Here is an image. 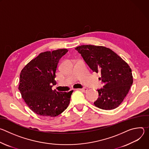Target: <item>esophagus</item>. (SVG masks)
<instances>
[{
    "instance_id": "34e87169",
    "label": "esophagus",
    "mask_w": 149,
    "mask_h": 149,
    "mask_svg": "<svg viewBox=\"0 0 149 149\" xmlns=\"http://www.w3.org/2000/svg\"><path fill=\"white\" fill-rule=\"evenodd\" d=\"M80 90H82V91H84V92H87V91H88V88H86V87H84L83 88H81V89H80Z\"/></svg>"
}]
</instances>
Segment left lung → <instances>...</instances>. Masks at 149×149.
I'll list each match as a JSON object with an SVG mask.
<instances>
[{
	"label": "left lung",
	"mask_w": 149,
	"mask_h": 149,
	"mask_svg": "<svg viewBox=\"0 0 149 149\" xmlns=\"http://www.w3.org/2000/svg\"><path fill=\"white\" fill-rule=\"evenodd\" d=\"M94 72L101 73L103 88L97 90V107L110 110L118 107L133 82L129 65L116 53L102 46L84 45L75 48Z\"/></svg>",
	"instance_id": "1"
}]
</instances>
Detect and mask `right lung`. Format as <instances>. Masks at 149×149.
Returning a JSON list of instances; mask_svg holds the SVG:
<instances>
[{"mask_svg": "<svg viewBox=\"0 0 149 149\" xmlns=\"http://www.w3.org/2000/svg\"><path fill=\"white\" fill-rule=\"evenodd\" d=\"M67 49L40 53L21 71L19 90L28 107L35 113L54 117L64 111L70 104L73 90L58 92L51 84L56 81V71L61 57Z\"/></svg>", "mask_w": 149, "mask_h": 149, "instance_id": "1", "label": "right lung"}]
</instances>
